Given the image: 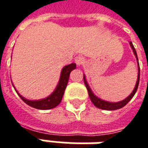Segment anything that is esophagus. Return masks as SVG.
Instances as JSON below:
<instances>
[{"instance_id":"esophagus-1","label":"esophagus","mask_w":148,"mask_h":148,"mask_svg":"<svg viewBox=\"0 0 148 148\" xmlns=\"http://www.w3.org/2000/svg\"><path fill=\"white\" fill-rule=\"evenodd\" d=\"M74 60H75V63H76L77 65H81L85 61V58H84V56H78L75 57Z\"/></svg>"}]
</instances>
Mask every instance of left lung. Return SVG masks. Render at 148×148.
<instances>
[{"label": "left lung", "mask_w": 148, "mask_h": 148, "mask_svg": "<svg viewBox=\"0 0 148 148\" xmlns=\"http://www.w3.org/2000/svg\"><path fill=\"white\" fill-rule=\"evenodd\" d=\"M130 47L134 51V54L135 57L137 59V61H138V56H137V52H136V50H135L134 47L133 43L130 42ZM138 79H137V83H136V85L134 87V91L131 92V94L127 97L125 98V100L121 101H118V102H109V101H104V100L100 99L99 97H97V96H95L94 93L92 92V91L90 88L89 85L88 84L87 80H86V77L84 74V82L87 89H88V95H89V97L92 102L94 104L95 106H97V108H100V109L102 110H118L124 107L125 105L127 104L130 100L133 98V97L134 96V94L137 92V89H138V84H139V78H140V68H139V64H138Z\"/></svg>", "instance_id": "left-lung-1"}]
</instances>
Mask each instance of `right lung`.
<instances>
[{
  "label": "right lung",
  "instance_id": "obj_1",
  "mask_svg": "<svg viewBox=\"0 0 148 148\" xmlns=\"http://www.w3.org/2000/svg\"><path fill=\"white\" fill-rule=\"evenodd\" d=\"M75 68H76V64H74V63L65 65L61 70L60 80H59V83L55 91L49 97L44 98V99L37 100V101L28 100L23 97L21 95L18 93L15 88L14 89L16 91V92L18 93V96L20 97V98L23 100L26 104L32 106L33 108H36V109L38 110L52 109L54 107L57 106L60 103L62 97H63V95H64V90H65L66 87H67V84H68L69 74Z\"/></svg>",
  "mask_w": 148,
  "mask_h": 148
}]
</instances>
